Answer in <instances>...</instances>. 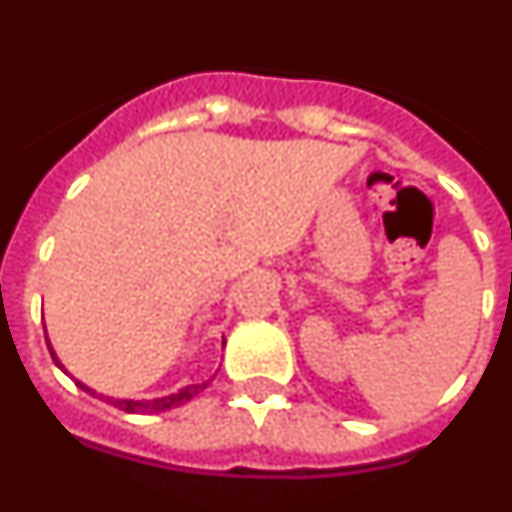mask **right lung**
<instances>
[{"label": "right lung", "instance_id": "right-lung-1", "mask_svg": "<svg viewBox=\"0 0 512 512\" xmlns=\"http://www.w3.org/2000/svg\"><path fill=\"white\" fill-rule=\"evenodd\" d=\"M45 341H48V336H45ZM223 346H225V338H223ZM48 348H51V356H53V361H56V366H61L63 372H66V366L61 364V359H58V354H56V351H53L51 341H48ZM66 374H69V372H66ZM71 379H74V377H71ZM76 384H79L81 390H87L89 395L99 397V400H104V402H110V405H115V408L125 410V413H166V410L179 408V405H184V402H189V400H192V397L200 395V392L205 390L207 384H210V379H207V382H202V384H187L184 390L171 392V395H164V397H153V400H130V397L99 395L97 390H92V387H87V384L79 382V379H76Z\"/></svg>", "mask_w": 512, "mask_h": 512}]
</instances>
